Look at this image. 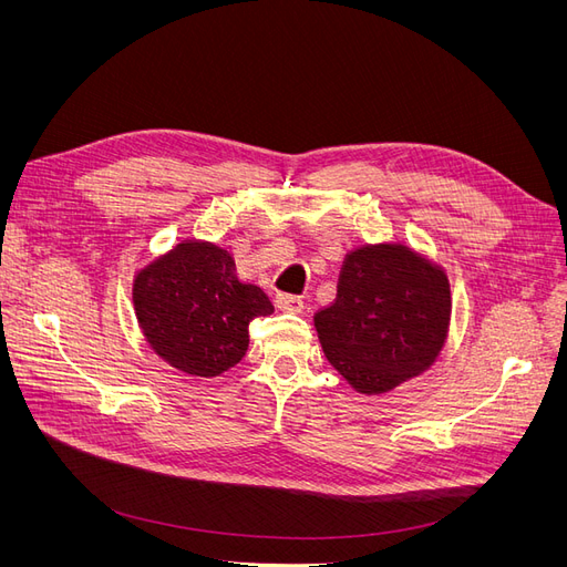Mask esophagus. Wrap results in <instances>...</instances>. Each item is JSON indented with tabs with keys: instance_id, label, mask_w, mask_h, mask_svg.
Here are the masks:
<instances>
[{
	"instance_id": "esophagus-1",
	"label": "esophagus",
	"mask_w": 567,
	"mask_h": 567,
	"mask_svg": "<svg viewBox=\"0 0 567 567\" xmlns=\"http://www.w3.org/2000/svg\"><path fill=\"white\" fill-rule=\"evenodd\" d=\"M276 306H278L282 312H291V315H301L303 308H306L303 299H299V296H291V293H278Z\"/></svg>"
}]
</instances>
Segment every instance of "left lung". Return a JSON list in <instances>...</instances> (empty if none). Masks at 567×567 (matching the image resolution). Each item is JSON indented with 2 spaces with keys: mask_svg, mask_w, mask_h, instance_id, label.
Instances as JSON below:
<instances>
[{
  "mask_svg": "<svg viewBox=\"0 0 567 567\" xmlns=\"http://www.w3.org/2000/svg\"><path fill=\"white\" fill-rule=\"evenodd\" d=\"M451 312L441 264L406 244H365L347 252L336 301L317 310L315 329L355 393L383 395L436 363Z\"/></svg>",
  "mask_w": 567,
  "mask_h": 567,
  "instance_id": "obj_1",
  "label": "left lung"
}]
</instances>
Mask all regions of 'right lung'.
<instances>
[{"label":"right lung","instance_id":"add662e5","mask_svg":"<svg viewBox=\"0 0 567 567\" xmlns=\"http://www.w3.org/2000/svg\"><path fill=\"white\" fill-rule=\"evenodd\" d=\"M133 308L148 347L188 377H220L248 351V323L274 312L229 250L184 238L135 271Z\"/></svg>","mask_w":567,"mask_h":567}]
</instances>
